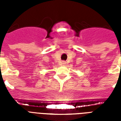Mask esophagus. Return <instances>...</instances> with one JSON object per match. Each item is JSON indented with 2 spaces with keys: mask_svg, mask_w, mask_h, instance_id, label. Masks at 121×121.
I'll return each instance as SVG.
<instances>
[{
  "mask_svg": "<svg viewBox=\"0 0 121 121\" xmlns=\"http://www.w3.org/2000/svg\"><path fill=\"white\" fill-rule=\"evenodd\" d=\"M61 65H65L66 64V62L65 61H62L61 62Z\"/></svg>",
  "mask_w": 121,
  "mask_h": 121,
  "instance_id": "obj_1",
  "label": "esophagus"
}]
</instances>
